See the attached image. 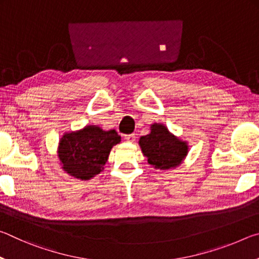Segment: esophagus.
Wrapping results in <instances>:
<instances>
[{
	"label": "esophagus",
	"mask_w": 259,
	"mask_h": 259,
	"mask_svg": "<svg viewBox=\"0 0 259 259\" xmlns=\"http://www.w3.org/2000/svg\"><path fill=\"white\" fill-rule=\"evenodd\" d=\"M124 139L126 140V142H129V143H134L135 140H136V135H135V134H133V135H126L125 137H124Z\"/></svg>",
	"instance_id": "34e87169"
}]
</instances>
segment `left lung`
<instances>
[{"label":"left lung","mask_w":259,"mask_h":259,"mask_svg":"<svg viewBox=\"0 0 259 259\" xmlns=\"http://www.w3.org/2000/svg\"><path fill=\"white\" fill-rule=\"evenodd\" d=\"M139 146L148 163L160 170L177 168L188 153L187 142L176 137L161 123L151 125V133L140 137Z\"/></svg>","instance_id":"1"}]
</instances>
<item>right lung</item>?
<instances>
[{
    "instance_id": "1",
    "label": "right lung",
    "mask_w": 259,
    "mask_h": 259,
    "mask_svg": "<svg viewBox=\"0 0 259 259\" xmlns=\"http://www.w3.org/2000/svg\"><path fill=\"white\" fill-rule=\"evenodd\" d=\"M120 142L115 130H103L98 125L65 133L57 151L61 169L81 181L91 179L103 171L112 147Z\"/></svg>"
}]
</instances>
